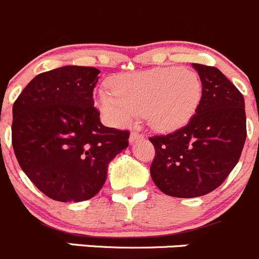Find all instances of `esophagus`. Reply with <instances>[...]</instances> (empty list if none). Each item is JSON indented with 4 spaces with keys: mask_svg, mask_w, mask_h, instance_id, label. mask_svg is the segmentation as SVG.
Segmentation results:
<instances>
[{
    "mask_svg": "<svg viewBox=\"0 0 259 259\" xmlns=\"http://www.w3.org/2000/svg\"><path fill=\"white\" fill-rule=\"evenodd\" d=\"M141 139H144V135L140 134V132H137V131L131 132V135H130V142H131V144H134V142L139 141V140H141Z\"/></svg>",
    "mask_w": 259,
    "mask_h": 259,
    "instance_id": "1",
    "label": "esophagus"
}]
</instances>
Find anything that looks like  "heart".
<instances>
[{"label":"heart","mask_w":259,"mask_h":259,"mask_svg":"<svg viewBox=\"0 0 259 259\" xmlns=\"http://www.w3.org/2000/svg\"><path fill=\"white\" fill-rule=\"evenodd\" d=\"M109 90L97 93V105L110 123L125 125L140 113L159 131H174L186 124L201 102L198 75L186 68H152L117 76Z\"/></svg>","instance_id":"heart-1"}]
</instances>
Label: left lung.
Here are the masks:
<instances>
[{"mask_svg":"<svg viewBox=\"0 0 259 259\" xmlns=\"http://www.w3.org/2000/svg\"><path fill=\"white\" fill-rule=\"evenodd\" d=\"M202 83L196 113L184 127L150 137V166L162 193L179 198L203 196L223 184L238 164L247 139L244 98L219 68L193 63Z\"/></svg>","mask_w":259,"mask_h":259,"instance_id":"8db88e82","label":"left lung"}]
</instances>
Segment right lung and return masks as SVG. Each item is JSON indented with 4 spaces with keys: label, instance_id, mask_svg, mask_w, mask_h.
<instances>
[{
    "label": "right lung",
    "instance_id": "add662e5",
    "mask_svg": "<svg viewBox=\"0 0 259 259\" xmlns=\"http://www.w3.org/2000/svg\"><path fill=\"white\" fill-rule=\"evenodd\" d=\"M99 73L85 66L39 73L12 107V147L19 165L54 201L94 197L104 186L110 160L128 146L130 131L103 125L94 107Z\"/></svg>",
    "mask_w": 259,
    "mask_h": 259
}]
</instances>
